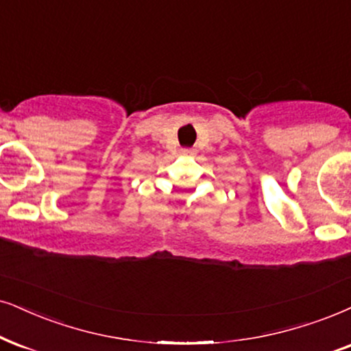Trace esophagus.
<instances>
[{
  "instance_id": "obj_1",
  "label": "esophagus",
  "mask_w": 351,
  "mask_h": 351,
  "mask_svg": "<svg viewBox=\"0 0 351 351\" xmlns=\"http://www.w3.org/2000/svg\"><path fill=\"white\" fill-rule=\"evenodd\" d=\"M180 154L184 155V157H194V155H196V150H194V149H181Z\"/></svg>"
}]
</instances>
